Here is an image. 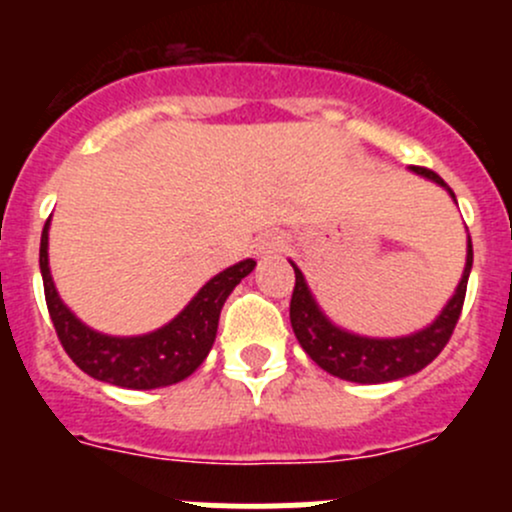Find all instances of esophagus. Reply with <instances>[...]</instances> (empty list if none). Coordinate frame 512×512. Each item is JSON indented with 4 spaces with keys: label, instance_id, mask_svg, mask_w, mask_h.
Masks as SVG:
<instances>
[{
    "label": "esophagus",
    "instance_id": "34e87169",
    "mask_svg": "<svg viewBox=\"0 0 512 512\" xmlns=\"http://www.w3.org/2000/svg\"><path fill=\"white\" fill-rule=\"evenodd\" d=\"M252 252H255V257H260V260H267V257L277 255V252H280V237L275 235L260 237V240L252 245Z\"/></svg>",
    "mask_w": 512,
    "mask_h": 512
}]
</instances>
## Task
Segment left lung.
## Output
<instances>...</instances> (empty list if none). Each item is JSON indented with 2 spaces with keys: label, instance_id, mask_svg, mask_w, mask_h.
I'll list each match as a JSON object with an SVG mask.
<instances>
[{
  "label": "left lung",
  "instance_id": "obj_1",
  "mask_svg": "<svg viewBox=\"0 0 512 512\" xmlns=\"http://www.w3.org/2000/svg\"><path fill=\"white\" fill-rule=\"evenodd\" d=\"M409 170L446 190L453 203H456L453 190L433 170L416 168V165H411ZM289 265L294 267L289 322H292L299 347L309 354L314 364L322 366L327 374L337 376V379L354 381V384H386V381H399L421 371L448 344L458 317H461L463 299H466L468 277H471L473 267V245L471 235H468L463 275L451 297H448V302L436 314V319L426 327L416 329V332L401 334V337H366V334L339 327L337 322L327 317L322 304L317 302L307 280H304V272L292 260H289Z\"/></svg>",
  "mask_w": 512,
  "mask_h": 512
}]
</instances>
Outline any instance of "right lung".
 <instances>
[{
    "label": "right lung",
    "mask_w": 512,
    "mask_h": 512,
    "mask_svg": "<svg viewBox=\"0 0 512 512\" xmlns=\"http://www.w3.org/2000/svg\"><path fill=\"white\" fill-rule=\"evenodd\" d=\"M49 225L51 218L41 232L39 270L56 334L81 371L121 389H163L188 379L213 349L225 299L257 265L247 257L225 267L163 327L133 337H116L81 322L56 292L49 267Z\"/></svg>",
    "instance_id": "add662e5"
}]
</instances>
